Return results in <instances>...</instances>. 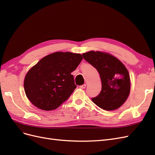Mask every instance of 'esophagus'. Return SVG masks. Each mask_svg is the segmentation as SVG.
I'll return each instance as SVG.
<instances>
[{"instance_id":"34e87169","label":"esophagus","mask_w":155,"mask_h":155,"mask_svg":"<svg viewBox=\"0 0 155 155\" xmlns=\"http://www.w3.org/2000/svg\"><path fill=\"white\" fill-rule=\"evenodd\" d=\"M87 87V85L86 84H84V85H82L81 86H79V87H80L81 88H85Z\"/></svg>"}]
</instances>
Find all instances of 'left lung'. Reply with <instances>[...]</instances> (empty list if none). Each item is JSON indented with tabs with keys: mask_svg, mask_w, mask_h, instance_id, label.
Wrapping results in <instances>:
<instances>
[{
	"mask_svg": "<svg viewBox=\"0 0 155 155\" xmlns=\"http://www.w3.org/2000/svg\"><path fill=\"white\" fill-rule=\"evenodd\" d=\"M88 63L100 75L102 88L100 94L92 101L101 109H118L127 99L130 91L129 73L119 59L108 53L90 51L83 54Z\"/></svg>",
	"mask_w": 155,
	"mask_h": 155,
	"instance_id": "8db88e82",
	"label": "left lung"
}]
</instances>
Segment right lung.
<instances>
[{
  "instance_id": "add662e5",
  "label": "right lung",
  "mask_w": 155,
  "mask_h": 155,
  "mask_svg": "<svg viewBox=\"0 0 155 155\" xmlns=\"http://www.w3.org/2000/svg\"><path fill=\"white\" fill-rule=\"evenodd\" d=\"M82 59L81 54L69 51H57L42 58L25 78L28 99L42 110L57 109L76 88L71 73Z\"/></svg>"
}]
</instances>
